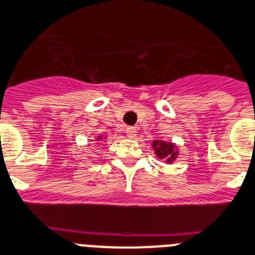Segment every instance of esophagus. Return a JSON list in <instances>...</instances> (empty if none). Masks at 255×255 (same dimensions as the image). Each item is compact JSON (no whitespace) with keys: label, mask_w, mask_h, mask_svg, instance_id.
<instances>
[{"label":"esophagus","mask_w":255,"mask_h":255,"mask_svg":"<svg viewBox=\"0 0 255 255\" xmlns=\"http://www.w3.org/2000/svg\"><path fill=\"white\" fill-rule=\"evenodd\" d=\"M136 132H137V129H136L134 127H132V126H129V127L126 128V133H127V136L129 138L136 137Z\"/></svg>","instance_id":"esophagus-1"}]
</instances>
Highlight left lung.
Masks as SVG:
<instances>
[{
  "label": "left lung",
  "instance_id": "8db88e82",
  "mask_svg": "<svg viewBox=\"0 0 255 255\" xmlns=\"http://www.w3.org/2000/svg\"><path fill=\"white\" fill-rule=\"evenodd\" d=\"M153 148L156 150V154L160 158H165L167 162H171L177 156V150H175L174 144L171 142H163V141H154L153 142Z\"/></svg>",
  "mask_w": 255,
  "mask_h": 255
}]
</instances>
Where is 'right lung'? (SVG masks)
<instances>
[{
    "mask_svg": "<svg viewBox=\"0 0 255 255\" xmlns=\"http://www.w3.org/2000/svg\"><path fill=\"white\" fill-rule=\"evenodd\" d=\"M99 138H101V136H99Z\"/></svg>",
    "mask_w": 255,
    "mask_h": 255,
    "instance_id": "1",
    "label": "right lung"
}]
</instances>
